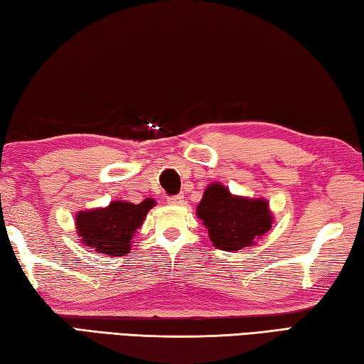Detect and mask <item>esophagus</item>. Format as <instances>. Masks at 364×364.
I'll return each mask as SVG.
<instances>
[{
	"label": "esophagus",
	"instance_id": "34e87169",
	"mask_svg": "<svg viewBox=\"0 0 364 364\" xmlns=\"http://www.w3.org/2000/svg\"><path fill=\"white\" fill-rule=\"evenodd\" d=\"M169 205H183V195H174L168 198Z\"/></svg>",
	"mask_w": 364,
	"mask_h": 364
}]
</instances>
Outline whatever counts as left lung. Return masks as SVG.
<instances>
[{"label":"left lung","mask_w":364,"mask_h":364,"mask_svg":"<svg viewBox=\"0 0 364 364\" xmlns=\"http://www.w3.org/2000/svg\"><path fill=\"white\" fill-rule=\"evenodd\" d=\"M196 216L203 221L213 245L224 252L252 247L272 225L269 203L264 198L235 196L218 182L206 187Z\"/></svg>","instance_id":"1"}]
</instances>
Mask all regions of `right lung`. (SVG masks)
<instances>
[{"mask_svg":"<svg viewBox=\"0 0 364 364\" xmlns=\"http://www.w3.org/2000/svg\"><path fill=\"white\" fill-rule=\"evenodd\" d=\"M154 205L156 201L153 198L143 200L139 205L111 201L106 208L80 211L75 216L77 234L82 243L97 253L121 258L129 253L134 234Z\"/></svg>","mask_w":364,"mask_h":364,"instance_id":"1","label":"right lung"}]
</instances>
